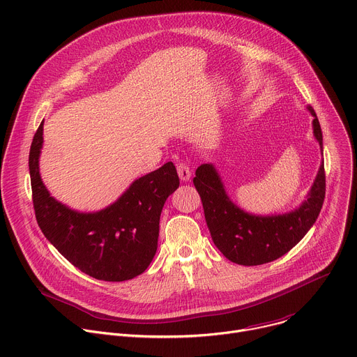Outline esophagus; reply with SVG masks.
Here are the masks:
<instances>
[{
  "mask_svg": "<svg viewBox=\"0 0 357 357\" xmlns=\"http://www.w3.org/2000/svg\"><path fill=\"white\" fill-rule=\"evenodd\" d=\"M176 171H178V175H179V179H181V181H183V182L189 181V178H190L189 165H186L185 162H179V164L176 165Z\"/></svg>",
  "mask_w": 357,
  "mask_h": 357,
  "instance_id": "obj_1",
  "label": "esophagus"
}]
</instances>
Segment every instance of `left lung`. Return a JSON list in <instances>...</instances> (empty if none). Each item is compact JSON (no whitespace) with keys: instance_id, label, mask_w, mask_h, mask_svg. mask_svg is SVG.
Segmentation results:
<instances>
[{"instance_id":"8db88e82","label":"left lung","mask_w":357,"mask_h":357,"mask_svg":"<svg viewBox=\"0 0 357 357\" xmlns=\"http://www.w3.org/2000/svg\"><path fill=\"white\" fill-rule=\"evenodd\" d=\"M314 135L322 148V130L317 113ZM325 168L321 165L315 182L302 205L285 215L256 216L241 211L227 196L212 164L196 169L193 185L200 195L205 219L215 245L223 256L240 266H260L284 256L317 222L325 199Z\"/></svg>"}]
</instances>
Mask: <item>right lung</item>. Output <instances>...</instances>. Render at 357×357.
<instances>
[{
    "mask_svg": "<svg viewBox=\"0 0 357 357\" xmlns=\"http://www.w3.org/2000/svg\"><path fill=\"white\" fill-rule=\"evenodd\" d=\"M42 134L43 121L32 139L29 174L35 216L45 237L96 280L126 281L142 274L157 252L164 203L179 186L175 165L167 162L138 178L109 208L80 213L50 196L40 179Z\"/></svg>",
    "mask_w": 357,
    "mask_h": 357,
    "instance_id": "1",
    "label": "right lung"
}]
</instances>
